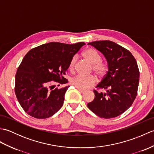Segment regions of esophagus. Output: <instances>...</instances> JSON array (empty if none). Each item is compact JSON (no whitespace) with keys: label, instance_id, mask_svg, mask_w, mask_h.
I'll return each mask as SVG.
<instances>
[{"label":"esophagus","instance_id":"obj_1","mask_svg":"<svg viewBox=\"0 0 154 154\" xmlns=\"http://www.w3.org/2000/svg\"><path fill=\"white\" fill-rule=\"evenodd\" d=\"M78 89H79V91H80L81 93H86L87 92V90H85V89H79V88H78Z\"/></svg>","mask_w":154,"mask_h":154}]
</instances>
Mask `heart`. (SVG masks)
<instances>
[{
    "label": "heart",
    "mask_w": 154,
    "mask_h": 154,
    "mask_svg": "<svg viewBox=\"0 0 154 154\" xmlns=\"http://www.w3.org/2000/svg\"><path fill=\"white\" fill-rule=\"evenodd\" d=\"M83 55L91 64H93V70L98 76L102 77L106 73L107 71V65L101 62V57L98 52L92 48L87 49L83 52ZM77 58L73 56L69 64V69L74 70L75 64L76 63ZM96 83V78L93 75H77L71 79V83L73 86L79 89H86L94 85Z\"/></svg>",
    "instance_id": "b5f03b06"
}]
</instances>
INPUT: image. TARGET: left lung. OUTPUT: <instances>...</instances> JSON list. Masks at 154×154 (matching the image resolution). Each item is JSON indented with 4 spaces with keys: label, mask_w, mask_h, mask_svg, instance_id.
Here are the masks:
<instances>
[{
    "label": "left lung",
    "mask_w": 154,
    "mask_h": 154,
    "mask_svg": "<svg viewBox=\"0 0 154 154\" xmlns=\"http://www.w3.org/2000/svg\"><path fill=\"white\" fill-rule=\"evenodd\" d=\"M103 54L108 64V71L94 91V99L87 104L89 109L97 116L111 119L122 114L132 104L137 95L140 72L134 57L130 52L112 41L89 42Z\"/></svg>",
    "instance_id": "left-lung-1"
}]
</instances>
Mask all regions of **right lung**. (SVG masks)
<instances>
[{
  "instance_id": "1",
  "label": "right lung",
  "mask_w": 154,
  "mask_h": 154,
  "mask_svg": "<svg viewBox=\"0 0 154 154\" xmlns=\"http://www.w3.org/2000/svg\"><path fill=\"white\" fill-rule=\"evenodd\" d=\"M84 45V42H50L32 49L25 55L15 76V93L28 114L44 119L61 109L69 86L54 89V85L50 86V82H68L63 75L72 57Z\"/></svg>"
}]
</instances>
